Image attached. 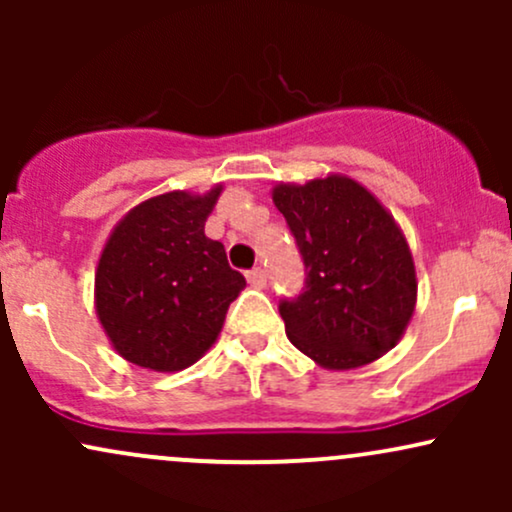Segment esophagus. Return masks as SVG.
Wrapping results in <instances>:
<instances>
[{
	"mask_svg": "<svg viewBox=\"0 0 512 512\" xmlns=\"http://www.w3.org/2000/svg\"><path fill=\"white\" fill-rule=\"evenodd\" d=\"M245 276H248V284L255 286V289H264L267 286V274H264L262 267H252Z\"/></svg>",
	"mask_w": 512,
	"mask_h": 512,
	"instance_id": "34e87169",
	"label": "esophagus"
}]
</instances>
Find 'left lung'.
Listing matches in <instances>:
<instances>
[{
	"label": "left lung",
	"mask_w": 512,
	"mask_h": 512,
	"mask_svg": "<svg viewBox=\"0 0 512 512\" xmlns=\"http://www.w3.org/2000/svg\"><path fill=\"white\" fill-rule=\"evenodd\" d=\"M274 204L305 267L301 293L279 301L286 337L334 370L383 356L416 303L414 262L395 219L366 187L339 175L279 185Z\"/></svg>",
	"instance_id": "8db88e82"
}]
</instances>
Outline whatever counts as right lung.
<instances>
[{
    "instance_id": "1",
    "label": "right lung",
    "mask_w": 512,
    "mask_h": 512,
    "mask_svg": "<svg viewBox=\"0 0 512 512\" xmlns=\"http://www.w3.org/2000/svg\"><path fill=\"white\" fill-rule=\"evenodd\" d=\"M204 197L168 192L117 223L96 272V310L117 354L151 370H182L219 337L245 276L231 269L204 223Z\"/></svg>"
}]
</instances>
